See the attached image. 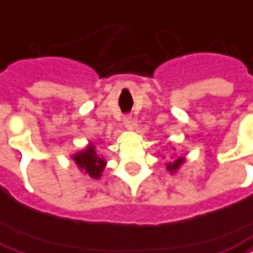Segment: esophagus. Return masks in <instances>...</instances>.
<instances>
[{
  "instance_id": "esophagus-1",
  "label": "esophagus",
  "mask_w": 253,
  "mask_h": 253,
  "mask_svg": "<svg viewBox=\"0 0 253 253\" xmlns=\"http://www.w3.org/2000/svg\"><path fill=\"white\" fill-rule=\"evenodd\" d=\"M123 126L126 127L127 130H134L135 126H136V123H135L134 118H131V117H125V119H123Z\"/></svg>"
}]
</instances>
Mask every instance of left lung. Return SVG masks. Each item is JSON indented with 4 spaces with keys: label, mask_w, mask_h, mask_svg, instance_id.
Instances as JSON below:
<instances>
[{
    "label": "left lung",
    "mask_w": 253,
    "mask_h": 253,
    "mask_svg": "<svg viewBox=\"0 0 253 253\" xmlns=\"http://www.w3.org/2000/svg\"><path fill=\"white\" fill-rule=\"evenodd\" d=\"M184 162H186V158L184 157L175 158V161L169 162V163H166V169H167V171H169V173H175L180 167H182V165Z\"/></svg>",
    "instance_id": "obj_1"
}]
</instances>
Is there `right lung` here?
I'll return each mask as SVG.
<instances>
[{"instance_id": "1", "label": "right lung", "mask_w": 253, "mask_h": 253, "mask_svg": "<svg viewBox=\"0 0 253 253\" xmlns=\"http://www.w3.org/2000/svg\"><path fill=\"white\" fill-rule=\"evenodd\" d=\"M71 159L78 166L81 172L92 179H99L106 167V161L95 151V144L88 143L84 150L71 155Z\"/></svg>"}]
</instances>
